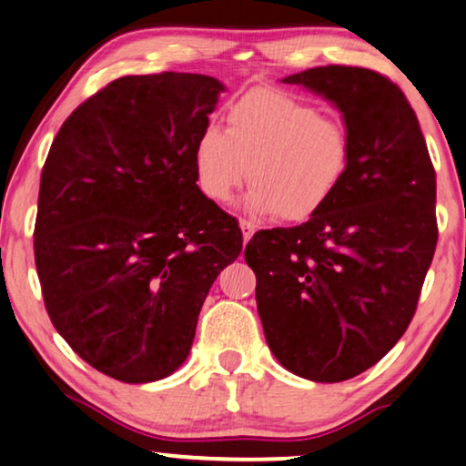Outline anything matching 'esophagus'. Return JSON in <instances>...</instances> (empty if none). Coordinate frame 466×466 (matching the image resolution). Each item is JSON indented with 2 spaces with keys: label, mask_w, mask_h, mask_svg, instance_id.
<instances>
[{
  "label": "esophagus",
  "mask_w": 466,
  "mask_h": 466,
  "mask_svg": "<svg viewBox=\"0 0 466 466\" xmlns=\"http://www.w3.org/2000/svg\"><path fill=\"white\" fill-rule=\"evenodd\" d=\"M239 227H241V233H243V241H249L251 235L256 233V225L249 223V220H246V218H241Z\"/></svg>",
  "instance_id": "34e87169"
}]
</instances>
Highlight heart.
<instances>
[{"label": "heart", "mask_w": 466, "mask_h": 466, "mask_svg": "<svg viewBox=\"0 0 466 466\" xmlns=\"http://www.w3.org/2000/svg\"><path fill=\"white\" fill-rule=\"evenodd\" d=\"M227 132L206 126L196 138L200 192L228 202L248 181V204L285 223L316 217L345 181L353 142L347 124L287 90L260 86L228 105Z\"/></svg>", "instance_id": "b5f03b06"}]
</instances>
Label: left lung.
<instances>
[{"label": "left lung", "instance_id": "obj_1", "mask_svg": "<svg viewBox=\"0 0 466 466\" xmlns=\"http://www.w3.org/2000/svg\"><path fill=\"white\" fill-rule=\"evenodd\" d=\"M342 111L353 158L308 223L246 246L266 342L314 382L370 370L405 334L438 243L436 171L413 106L388 76L319 66L285 78Z\"/></svg>", "mask_w": 466, "mask_h": 466}]
</instances>
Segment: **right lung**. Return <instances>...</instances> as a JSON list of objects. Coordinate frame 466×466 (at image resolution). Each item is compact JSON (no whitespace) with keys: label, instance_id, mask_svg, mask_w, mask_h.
I'll use <instances>...</instances> for the list:
<instances>
[{"label":"right lung","instance_id":"right-lung-1","mask_svg":"<svg viewBox=\"0 0 466 466\" xmlns=\"http://www.w3.org/2000/svg\"><path fill=\"white\" fill-rule=\"evenodd\" d=\"M220 90L202 74L113 80L76 106L43 165L45 308L74 353L119 382L186 361L206 295L241 254L238 218L196 186V138Z\"/></svg>","mask_w":466,"mask_h":466}]
</instances>
